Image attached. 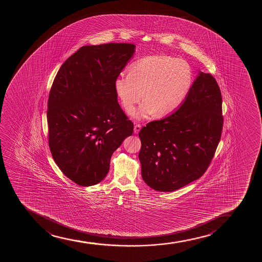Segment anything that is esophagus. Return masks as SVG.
<instances>
[{
    "label": "esophagus",
    "instance_id": "1",
    "mask_svg": "<svg viewBox=\"0 0 262 262\" xmlns=\"http://www.w3.org/2000/svg\"><path fill=\"white\" fill-rule=\"evenodd\" d=\"M141 128H142V126L140 124H136L135 127H134V132H135V134H138Z\"/></svg>",
    "mask_w": 262,
    "mask_h": 262
}]
</instances>
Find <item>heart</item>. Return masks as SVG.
<instances>
[{"label": "heart", "instance_id": "b5f03b06", "mask_svg": "<svg viewBox=\"0 0 262 262\" xmlns=\"http://www.w3.org/2000/svg\"><path fill=\"white\" fill-rule=\"evenodd\" d=\"M192 71L186 61L171 56H149L136 61L130 72H121L115 79V89L126 110L142 99L132 117L142 120L155 115H170L184 102L192 84Z\"/></svg>", "mask_w": 262, "mask_h": 262}]
</instances>
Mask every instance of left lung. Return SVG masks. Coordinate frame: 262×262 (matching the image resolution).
Returning <instances> with one entry per match:
<instances>
[{
  "label": "left lung",
  "instance_id": "1",
  "mask_svg": "<svg viewBox=\"0 0 262 262\" xmlns=\"http://www.w3.org/2000/svg\"><path fill=\"white\" fill-rule=\"evenodd\" d=\"M222 127L220 86L211 74L199 72L179 108L139 133L142 179L151 189L168 192L201 178L213 158Z\"/></svg>",
  "mask_w": 262,
  "mask_h": 262
}]
</instances>
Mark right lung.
<instances>
[{"mask_svg":"<svg viewBox=\"0 0 262 262\" xmlns=\"http://www.w3.org/2000/svg\"><path fill=\"white\" fill-rule=\"evenodd\" d=\"M136 52L132 43L85 46L62 64L48 99L49 146L61 171L80 186L99 184L134 124L118 103L116 76Z\"/></svg>","mask_w":262,"mask_h":262,"instance_id":"add662e5","label":"right lung"}]
</instances>
